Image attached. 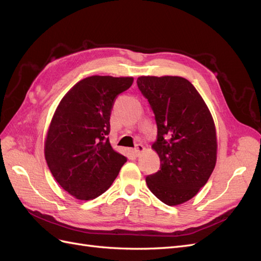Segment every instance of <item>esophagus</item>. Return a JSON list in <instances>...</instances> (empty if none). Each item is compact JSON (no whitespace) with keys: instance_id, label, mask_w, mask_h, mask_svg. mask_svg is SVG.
I'll list each match as a JSON object with an SVG mask.
<instances>
[{"instance_id":"1","label":"esophagus","mask_w":261,"mask_h":261,"mask_svg":"<svg viewBox=\"0 0 261 261\" xmlns=\"http://www.w3.org/2000/svg\"><path fill=\"white\" fill-rule=\"evenodd\" d=\"M144 150H145V147L143 145H137L136 148H134V152H135L137 156H139L141 152H144Z\"/></svg>"}]
</instances>
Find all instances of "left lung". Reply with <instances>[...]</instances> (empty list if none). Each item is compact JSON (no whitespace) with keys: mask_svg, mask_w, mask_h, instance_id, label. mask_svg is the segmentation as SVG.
Returning <instances> with one entry per match:
<instances>
[{"mask_svg":"<svg viewBox=\"0 0 261 261\" xmlns=\"http://www.w3.org/2000/svg\"><path fill=\"white\" fill-rule=\"evenodd\" d=\"M137 86L153 111L158 135L152 148L161 169L146 177L150 191L176 206L199 192L217 161L216 127L195 87L178 76H141Z\"/></svg>","mask_w":261,"mask_h":261,"instance_id":"left-lung-1","label":"left lung"}]
</instances>
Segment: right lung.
I'll return each instance as SVG.
<instances>
[{"mask_svg": "<svg viewBox=\"0 0 261 261\" xmlns=\"http://www.w3.org/2000/svg\"><path fill=\"white\" fill-rule=\"evenodd\" d=\"M133 82V77H87L65 94L54 113L45 160L62 188L77 199L103 194L127 161L114 151L108 135L114 100Z\"/></svg>", "mask_w": 261, "mask_h": 261, "instance_id": "obj_1", "label": "right lung"}]
</instances>
